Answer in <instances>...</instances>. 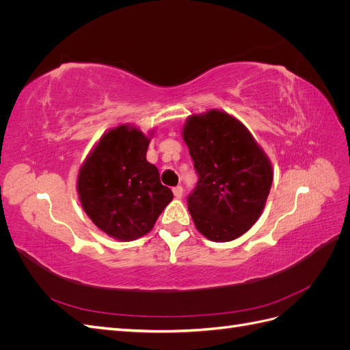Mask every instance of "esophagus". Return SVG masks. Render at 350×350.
I'll list each match as a JSON object with an SVG mask.
<instances>
[{"label": "esophagus", "instance_id": "34e87169", "mask_svg": "<svg viewBox=\"0 0 350 350\" xmlns=\"http://www.w3.org/2000/svg\"><path fill=\"white\" fill-rule=\"evenodd\" d=\"M172 191H174V196H175L176 198H181L183 194H184V188H183L181 185H178V187H175V188L172 189Z\"/></svg>", "mask_w": 350, "mask_h": 350}]
</instances>
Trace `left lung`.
<instances>
[{
  "instance_id": "obj_1",
  "label": "left lung",
  "mask_w": 350,
  "mask_h": 350,
  "mask_svg": "<svg viewBox=\"0 0 350 350\" xmlns=\"http://www.w3.org/2000/svg\"><path fill=\"white\" fill-rule=\"evenodd\" d=\"M198 175L188 210L201 235L215 242L239 238L256 224L273 183L270 159L235 116L210 109L183 129Z\"/></svg>"
}]
</instances>
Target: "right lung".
Segmentation results:
<instances>
[{"mask_svg": "<svg viewBox=\"0 0 350 350\" xmlns=\"http://www.w3.org/2000/svg\"><path fill=\"white\" fill-rule=\"evenodd\" d=\"M130 124L105 133L83 162L77 176L80 203L105 234L134 241L153 229L174 194L147 162L150 137Z\"/></svg>", "mask_w": 350, "mask_h": 350, "instance_id": "add662e5", "label": "right lung"}]
</instances>
